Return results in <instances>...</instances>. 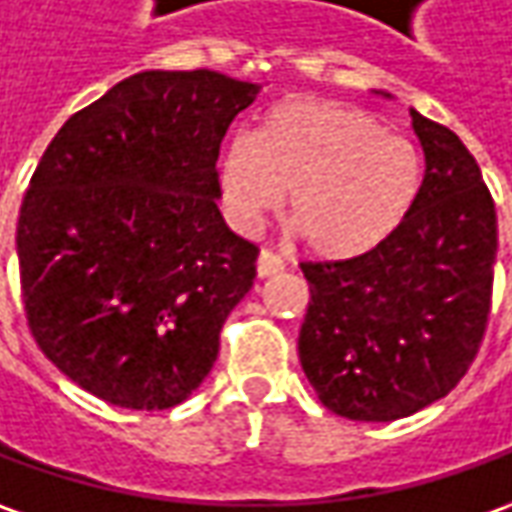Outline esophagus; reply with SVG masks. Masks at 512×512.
Wrapping results in <instances>:
<instances>
[{
    "label": "esophagus",
    "mask_w": 512,
    "mask_h": 512,
    "mask_svg": "<svg viewBox=\"0 0 512 512\" xmlns=\"http://www.w3.org/2000/svg\"><path fill=\"white\" fill-rule=\"evenodd\" d=\"M283 272V260L272 249H260L257 255V277H274Z\"/></svg>",
    "instance_id": "34e87169"
}]
</instances>
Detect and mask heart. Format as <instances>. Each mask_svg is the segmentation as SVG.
Listing matches in <instances>:
<instances>
[{
  "mask_svg": "<svg viewBox=\"0 0 512 512\" xmlns=\"http://www.w3.org/2000/svg\"><path fill=\"white\" fill-rule=\"evenodd\" d=\"M422 161L377 118L323 98H289L257 118L252 138L218 152L226 218L252 232L286 193V221L309 252L360 257L391 238L414 209Z\"/></svg>",
  "mask_w": 512,
  "mask_h": 512,
  "instance_id": "b5f03b06",
  "label": "heart"
}]
</instances>
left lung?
I'll return each instance as SVG.
<instances>
[{
	"label": "left lung",
	"instance_id": "1",
	"mask_svg": "<svg viewBox=\"0 0 512 512\" xmlns=\"http://www.w3.org/2000/svg\"><path fill=\"white\" fill-rule=\"evenodd\" d=\"M425 178L414 209L377 249L300 263L309 311L300 362L328 411L394 422L465 377L490 314L496 206L459 135L414 110Z\"/></svg>",
	"mask_w": 512,
	"mask_h": 512
}]
</instances>
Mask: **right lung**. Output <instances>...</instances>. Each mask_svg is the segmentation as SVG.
<instances>
[{
    "label": "right lung",
    "mask_w": 512,
    "mask_h": 512,
    "mask_svg": "<svg viewBox=\"0 0 512 512\" xmlns=\"http://www.w3.org/2000/svg\"><path fill=\"white\" fill-rule=\"evenodd\" d=\"M257 84L144 70L64 121L16 226L27 326L93 397L167 411L212 371L257 246L218 209V152Z\"/></svg>",
    "instance_id": "obj_1"
}]
</instances>
